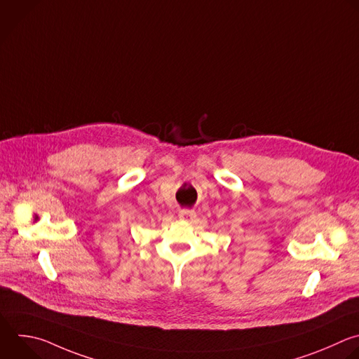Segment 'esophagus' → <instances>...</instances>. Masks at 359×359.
I'll list each match as a JSON object with an SVG mask.
<instances>
[{
    "instance_id": "esophagus-1",
    "label": "esophagus",
    "mask_w": 359,
    "mask_h": 359,
    "mask_svg": "<svg viewBox=\"0 0 359 359\" xmlns=\"http://www.w3.org/2000/svg\"><path fill=\"white\" fill-rule=\"evenodd\" d=\"M179 217L182 218V219H191V218H194L196 217V212L193 211V210H180V212H179Z\"/></svg>"
}]
</instances>
